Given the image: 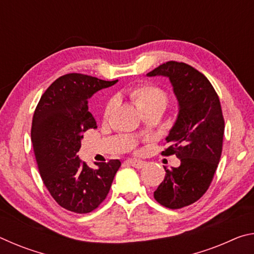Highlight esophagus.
<instances>
[{"label":"esophagus","instance_id":"esophagus-1","mask_svg":"<svg viewBox=\"0 0 254 254\" xmlns=\"http://www.w3.org/2000/svg\"><path fill=\"white\" fill-rule=\"evenodd\" d=\"M127 163L132 167H134V168L137 169H141L142 167L145 165V162L142 160H136V159H130V160H127Z\"/></svg>","mask_w":254,"mask_h":254}]
</instances>
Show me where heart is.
<instances>
[{
	"mask_svg": "<svg viewBox=\"0 0 254 254\" xmlns=\"http://www.w3.org/2000/svg\"><path fill=\"white\" fill-rule=\"evenodd\" d=\"M130 97L134 104L139 107L141 111L148 109L153 105H163L166 106L168 102V95L167 93L161 89L159 86L153 84H140L130 89ZM115 101L112 98L104 109V118H107L113 110Z\"/></svg>",
	"mask_w": 254,
	"mask_h": 254,
	"instance_id": "obj_1",
	"label": "heart"
}]
</instances>
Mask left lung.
Wrapping results in <instances>:
<instances>
[{"instance_id": "8db88e82", "label": "left lung", "mask_w": 254, "mask_h": 254, "mask_svg": "<svg viewBox=\"0 0 254 254\" xmlns=\"http://www.w3.org/2000/svg\"><path fill=\"white\" fill-rule=\"evenodd\" d=\"M147 76L168 77L179 105L161 154H176L180 166L165 167L153 197L165 207L183 208L205 194L220 162L225 127L220 98L209 80L185 63L167 62Z\"/></svg>"}]
</instances>
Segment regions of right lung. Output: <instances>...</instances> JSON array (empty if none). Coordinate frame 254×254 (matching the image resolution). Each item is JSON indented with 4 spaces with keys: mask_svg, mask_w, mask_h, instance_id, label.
<instances>
[{
    "mask_svg": "<svg viewBox=\"0 0 254 254\" xmlns=\"http://www.w3.org/2000/svg\"><path fill=\"white\" fill-rule=\"evenodd\" d=\"M117 81L66 74L47 88L34 111L31 141L38 169L53 198L70 212L86 214L97 208L121 166L115 159L98 162L93 169L77 156L83 133L97 127L88 112V98Z\"/></svg>",
    "mask_w": 254,
    "mask_h": 254,
    "instance_id": "1",
    "label": "right lung"
}]
</instances>
